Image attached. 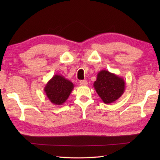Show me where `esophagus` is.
I'll return each mask as SVG.
<instances>
[{"label": "esophagus", "instance_id": "esophagus-1", "mask_svg": "<svg viewBox=\"0 0 160 160\" xmlns=\"http://www.w3.org/2000/svg\"><path fill=\"white\" fill-rule=\"evenodd\" d=\"M80 84L82 86H86L88 84V82L87 80H81L80 81Z\"/></svg>", "mask_w": 160, "mask_h": 160}]
</instances>
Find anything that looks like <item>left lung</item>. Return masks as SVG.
<instances>
[{
	"mask_svg": "<svg viewBox=\"0 0 160 160\" xmlns=\"http://www.w3.org/2000/svg\"><path fill=\"white\" fill-rule=\"evenodd\" d=\"M93 87L104 103L111 104L118 100L124 93L125 81L116 74L102 70L97 75Z\"/></svg>",
	"mask_w": 160,
	"mask_h": 160,
	"instance_id": "8db88e82",
	"label": "left lung"
}]
</instances>
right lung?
I'll return each instance as SVG.
<instances>
[{"instance_id": "1", "label": "right lung", "mask_w": 160, "mask_h": 160, "mask_svg": "<svg viewBox=\"0 0 160 160\" xmlns=\"http://www.w3.org/2000/svg\"><path fill=\"white\" fill-rule=\"evenodd\" d=\"M74 85L62 75L56 74L44 88L47 98L55 105H62L66 102L73 89Z\"/></svg>"}]
</instances>
